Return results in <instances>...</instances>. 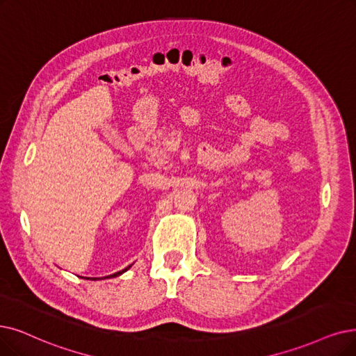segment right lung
Here are the masks:
<instances>
[{
    "label": "right lung",
    "instance_id": "add662e5",
    "mask_svg": "<svg viewBox=\"0 0 356 356\" xmlns=\"http://www.w3.org/2000/svg\"><path fill=\"white\" fill-rule=\"evenodd\" d=\"M131 266H129V267H125L124 270H121V272H117V273H113V275H111V276H106V277H93L92 280H99V279H111V277H117V276H120V275H122L124 272H127V270H129Z\"/></svg>",
    "mask_w": 356,
    "mask_h": 356
}]
</instances>
